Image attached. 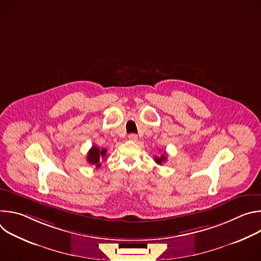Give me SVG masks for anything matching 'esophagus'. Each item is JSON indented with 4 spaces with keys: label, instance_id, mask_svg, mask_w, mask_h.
<instances>
[{
    "label": "esophagus",
    "instance_id": "esophagus-1",
    "mask_svg": "<svg viewBox=\"0 0 261 261\" xmlns=\"http://www.w3.org/2000/svg\"><path fill=\"white\" fill-rule=\"evenodd\" d=\"M128 138H129V140L130 141H137V139H138V137H137V135L136 134H130L129 136H128Z\"/></svg>",
    "mask_w": 261,
    "mask_h": 261
}]
</instances>
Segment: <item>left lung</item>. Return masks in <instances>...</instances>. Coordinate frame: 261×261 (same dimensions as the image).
I'll use <instances>...</instances> for the list:
<instances>
[{
    "instance_id": "8db88e82",
    "label": "left lung",
    "mask_w": 261,
    "mask_h": 261,
    "mask_svg": "<svg viewBox=\"0 0 261 261\" xmlns=\"http://www.w3.org/2000/svg\"><path fill=\"white\" fill-rule=\"evenodd\" d=\"M154 160H155V162L157 163V164H159V165H162L164 162H166V160H167V155H166V153H163L162 155H160V156H156L155 158H154Z\"/></svg>"
}]
</instances>
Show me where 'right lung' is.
Masks as SVG:
<instances>
[{"instance_id": "1", "label": "right lung", "mask_w": 261, "mask_h": 261, "mask_svg": "<svg viewBox=\"0 0 261 261\" xmlns=\"http://www.w3.org/2000/svg\"><path fill=\"white\" fill-rule=\"evenodd\" d=\"M106 158V150L105 148H99L96 145H93L91 147V150L88 153L87 156V160L88 163L95 165L96 167H100L101 166V161L102 159Z\"/></svg>"}]
</instances>
